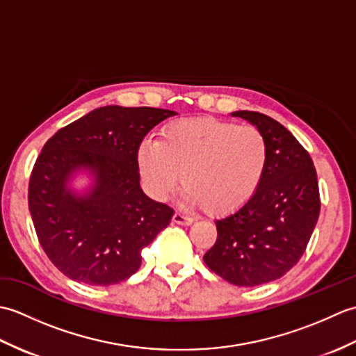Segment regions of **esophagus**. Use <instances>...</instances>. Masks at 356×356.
<instances>
[{"instance_id": "obj_1", "label": "esophagus", "mask_w": 356, "mask_h": 356, "mask_svg": "<svg viewBox=\"0 0 356 356\" xmlns=\"http://www.w3.org/2000/svg\"><path fill=\"white\" fill-rule=\"evenodd\" d=\"M172 222L177 223V225H191L193 223V218L182 214V213H176V214L172 216Z\"/></svg>"}]
</instances>
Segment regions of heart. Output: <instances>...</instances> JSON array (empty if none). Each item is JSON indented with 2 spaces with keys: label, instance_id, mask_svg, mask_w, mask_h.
<instances>
[{
  "label": "heart",
  "instance_id": "obj_1",
  "mask_svg": "<svg viewBox=\"0 0 356 356\" xmlns=\"http://www.w3.org/2000/svg\"><path fill=\"white\" fill-rule=\"evenodd\" d=\"M138 170L151 195L165 199L182 179L184 199L213 216L252 199L268 166V142L252 125L200 118L165 127L159 140H143Z\"/></svg>",
  "mask_w": 356,
  "mask_h": 356
}]
</instances>
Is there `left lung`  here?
I'll list each match as a JSON object with an SVG mask.
<instances>
[{"instance_id": "1", "label": "left lung", "mask_w": 356, "mask_h": 356, "mask_svg": "<svg viewBox=\"0 0 356 356\" xmlns=\"http://www.w3.org/2000/svg\"><path fill=\"white\" fill-rule=\"evenodd\" d=\"M264 134L268 166L259 190L236 213L217 220L207 266L236 286H259L298 263L320 216L318 179L311 156L289 130L263 113L234 111Z\"/></svg>"}]
</instances>
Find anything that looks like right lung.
Masks as SVG:
<instances>
[{
	"mask_svg": "<svg viewBox=\"0 0 356 356\" xmlns=\"http://www.w3.org/2000/svg\"><path fill=\"white\" fill-rule=\"evenodd\" d=\"M174 115L107 105L45 142L30 174L29 209L44 252L64 275L110 286L138 272L142 248L170 225L174 211L143 194L136 154L151 128ZM78 169L95 177L84 196L66 188Z\"/></svg>",
	"mask_w": 356,
	"mask_h": 356,
	"instance_id": "1",
	"label": "right lung"
}]
</instances>
